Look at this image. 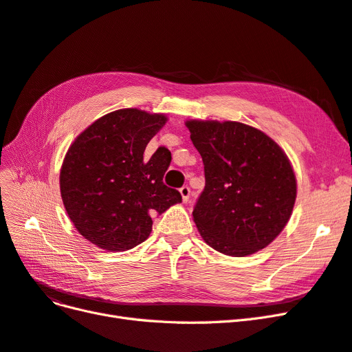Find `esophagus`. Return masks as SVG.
<instances>
[{
  "mask_svg": "<svg viewBox=\"0 0 352 352\" xmlns=\"http://www.w3.org/2000/svg\"><path fill=\"white\" fill-rule=\"evenodd\" d=\"M179 192H180V195H182V201H184V202H188V201H189L190 189H189L188 186H182V188H180Z\"/></svg>",
  "mask_w": 352,
  "mask_h": 352,
  "instance_id": "34e87169",
  "label": "esophagus"
}]
</instances>
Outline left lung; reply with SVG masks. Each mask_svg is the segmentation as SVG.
<instances>
[{
	"label": "left lung",
	"mask_w": 352,
	"mask_h": 352,
	"mask_svg": "<svg viewBox=\"0 0 352 352\" xmlns=\"http://www.w3.org/2000/svg\"><path fill=\"white\" fill-rule=\"evenodd\" d=\"M202 157L206 188L192 211L201 238L230 257L272 243L289 221L296 177L269 135L239 122L186 120Z\"/></svg>",
	"instance_id": "left-lung-1"
}]
</instances>
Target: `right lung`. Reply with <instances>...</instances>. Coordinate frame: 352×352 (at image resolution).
Returning <instances> with one entry per match:
<instances>
[{"label":"right lung","instance_id":"right-lung-1","mask_svg":"<svg viewBox=\"0 0 352 352\" xmlns=\"http://www.w3.org/2000/svg\"><path fill=\"white\" fill-rule=\"evenodd\" d=\"M166 114L122 109L100 117L76 136L60 168V192L80 235L98 248L119 252L142 243L153 216L182 202L163 184L172 154L144 151L167 122Z\"/></svg>","mask_w":352,"mask_h":352}]
</instances>
